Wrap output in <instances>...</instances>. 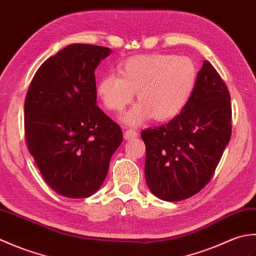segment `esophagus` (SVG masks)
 Instances as JSON below:
<instances>
[{"mask_svg": "<svg viewBox=\"0 0 256 256\" xmlns=\"http://www.w3.org/2000/svg\"><path fill=\"white\" fill-rule=\"evenodd\" d=\"M138 133L136 130H134V128H130V130H126V131H125V133H124V138H126V140H131V138H138Z\"/></svg>", "mask_w": 256, "mask_h": 256, "instance_id": "34e87169", "label": "esophagus"}]
</instances>
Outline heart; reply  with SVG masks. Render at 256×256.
<instances>
[{
    "label": "heart",
    "instance_id": "1",
    "mask_svg": "<svg viewBox=\"0 0 256 256\" xmlns=\"http://www.w3.org/2000/svg\"><path fill=\"white\" fill-rule=\"evenodd\" d=\"M197 80V68L188 57L167 54L128 58L120 76H103L96 94L108 111L121 112L138 92L140 103L124 114L123 121L140 125L153 118L168 121L180 113L190 99Z\"/></svg>",
    "mask_w": 256,
    "mask_h": 256
}]
</instances>
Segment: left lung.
Instances as JSON below:
<instances>
[{"instance_id":"8db88e82","label":"left lung","mask_w":256,"mask_h":256,"mask_svg":"<svg viewBox=\"0 0 256 256\" xmlns=\"http://www.w3.org/2000/svg\"><path fill=\"white\" fill-rule=\"evenodd\" d=\"M231 118L226 84L204 60L184 110L167 124L140 133L150 192L165 201H180L199 192L210 182L229 143Z\"/></svg>"}]
</instances>
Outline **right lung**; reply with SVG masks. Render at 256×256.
<instances>
[{"label": "right lung", "mask_w": 256, "mask_h": 256, "mask_svg": "<svg viewBox=\"0 0 256 256\" xmlns=\"http://www.w3.org/2000/svg\"><path fill=\"white\" fill-rule=\"evenodd\" d=\"M110 48L72 44L38 68L24 106L25 142L46 184L86 198L104 182L122 130L96 106L94 70Z\"/></svg>", "instance_id": "obj_1"}]
</instances>
